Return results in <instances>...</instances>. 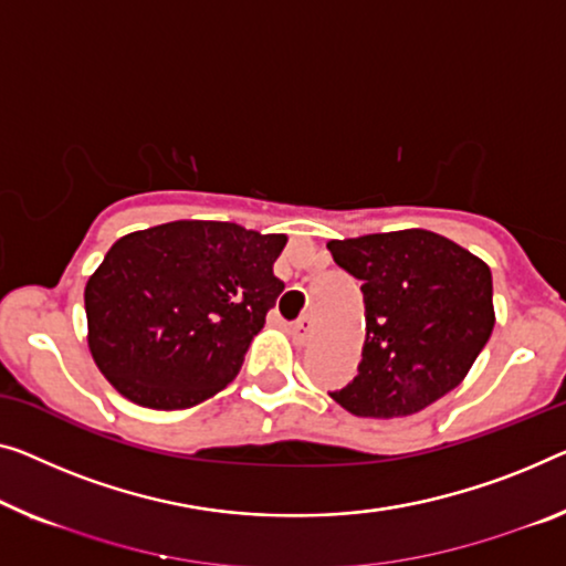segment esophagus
<instances>
[{
  "mask_svg": "<svg viewBox=\"0 0 566 566\" xmlns=\"http://www.w3.org/2000/svg\"><path fill=\"white\" fill-rule=\"evenodd\" d=\"M292 340H294V345H305L307 340H310V335H312V323H310V317H300L297 323L292 325Z\"/></svg>",
  "mask_w": 566,
  "mask_h": 566,
  "instance_id": "obj_1",
  "label": "esophagus"
}]
</instances>
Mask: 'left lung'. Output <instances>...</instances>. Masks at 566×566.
Returning a JSON list of instances; mask_svg holds the SVG:
<instances>
[{
  "instance_id": "obj_1",
  "label": "left lung",
  "mask_w": 566,
  "mask_h": 566,
  "mask_svg": "<svg viewBox=\"0 0 566 566\" xmlns=\"http://www.w3.org/2000/svg\"><path fill=\"white\" fill-rule=\"evenodd\" d=\"M366 302L358 376L331 396L356 417L417 415L462 384L495 325L483 259L424 229L327 241Z\"/></svg>"
}]
</instances>
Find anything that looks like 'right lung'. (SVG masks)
Instances as JSON below:
<instances>
[{"instance_id":"obj_1","label":"right lung","mask_w":566,"mask_h":566,"mask_svg":"<svg viewBox=\"0 0 566 566\" xmlns=\"http://www.w3.org/2000/svg\"><path fill=\"white\" fill-rule=\"evenodd\" d=\"M284 233L172 221L122 235L88 276V350L126 399L188 409L229 386L284 284Z\"/></svg>"}]
</instances>
